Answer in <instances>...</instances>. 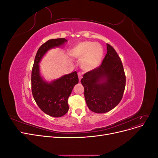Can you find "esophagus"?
Returning a JSON list of instances; mask_svg holds the SVG:
<instances>
[{
    "mask_svg": "<svg viewBox=\"0 0 158 158\" xmlns=\"http://www.w3.org/2000/svg\"><path fill=\"white\" fill-rule=\"evenodd\" d=\"M78 76L79 80L80 81V80H81V79H82V74H81L80 73H78Z\"/></svg>",
    "mask_w": 158,
    "mask_h": 158,
    "instance_id": "esophagus-1",
    "label": "esophagus"
}]
</instances>
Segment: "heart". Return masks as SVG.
Wrapping results in <instances>:
<instances>
[{"mask_svg":"<svg viewBox=\"0 0 158 158\" xmlns=\"http://www.w3.org/2000/svg\"><path fill=\"white\" fill-rule=\"evenodd\" d=\"M74 58L81 59V67L85 71H91L98 67L103 56V49L98 43L82 41L76 45L70 51Z\"/></svg>","mask_w":158,"mask_h":158,"instance_id":"heart-1","label":"heart"}]
</instances>
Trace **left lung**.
Segmentation results:
<instances>
[{
    "mask_svg": "<svg viewBox=\"0 0 158 158\" xmlns=\"http://www.w3.org/2000/svg\"><path fill=\"white\" fill-rule=\"evenodd\" d=\"M107 49L102 64L85 73L81 80L87 106L97 113H107L115 107L125 88L126 76L120 57L107 44Z\"/></svg>",
    "mask_w": 158,
    "mask_h": 158,
    "instance_id": "left-lung-1",
    "label": "left lung"
}]
</instances>
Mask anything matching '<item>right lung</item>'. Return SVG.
I'll return each instance as SVG.
<instances>
[{
  "mask_svg": "<svg viewBox=\"0 0 158 158\" xmlns=\"http://www.w3.org/2000/svg\"><path fill=\"white\" fill-rule=\"evenodd\" d=\"M67 42L64 38L49 40L38 49L31 71V92L42 111L53 117L64 115L69 111L68 99L74 85L78 83L76 71L60 78L47 82L40 75V61L46 52L51 49L60 47Z\"/></svg>",
  "mask_w": 158,
  "mask_h": 158,
  "instance_id": "add662e5",
  "label": "right lung"
}]
</instances>
